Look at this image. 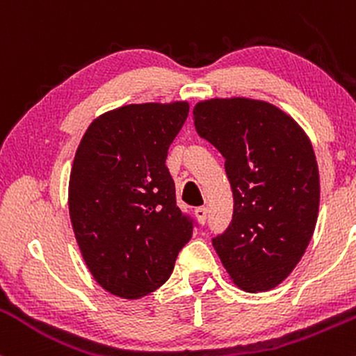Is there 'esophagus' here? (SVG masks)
Returning a JSON list of instances; mask_svg holds the SVG:
<instances>
[{
  "label": "esophagus",
  "instance_id": "1",
  "mask_svg": "<svg viewBox=\"0 0 356 356\" xmlns=\"http://www.w3.org/2000/svg\"><path fill=\"white\" fill-rule=\"evenodd\" d=\"M194 214H195V218L199 219V222L201 224H204L207 220V209L204 206H201V207H195L194 209Z\"/></svg>",
  "mask_w": 356,
  "mask_h": 356
}]
</instances>
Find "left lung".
<instances>
[{"instance_id": "left-lung-1", "label": "left lung", "mask_w": 356, "mask_h": 356, "mask_svg": "<svg viewBox=\"0 0 356 356\" xmlns=\"http://www.w3.org/2000/svg\"><path fill=\"white\" fill-rule=\"evenodd\" d=\"M197 134L226 159L234 211L212 238L244 291H268L300 263L320 207V174L305 130L268 102L211 99L194 107Z\"/></svg>"}]
</instances>
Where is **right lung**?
Wrapping results in <instances>:
<instances>
[{
  "label": "right lung",
  "mask_w": 356,
  "mask_h": 356,
  "mask_svg": "<svg viewBox=\"0 0 356 356\" xmlns=\"http://www.w3.org/2000/svg\"><path fill=\"white\" fill-rule=\"evenodd\" d=\"M187 102L110 110L90 124L73 161L68 207L85 263L102 288L137 300L172 275L194 220L177 207L167 150Z\"/></svg>",
  "instance_id": "1"
}]
</instances>
